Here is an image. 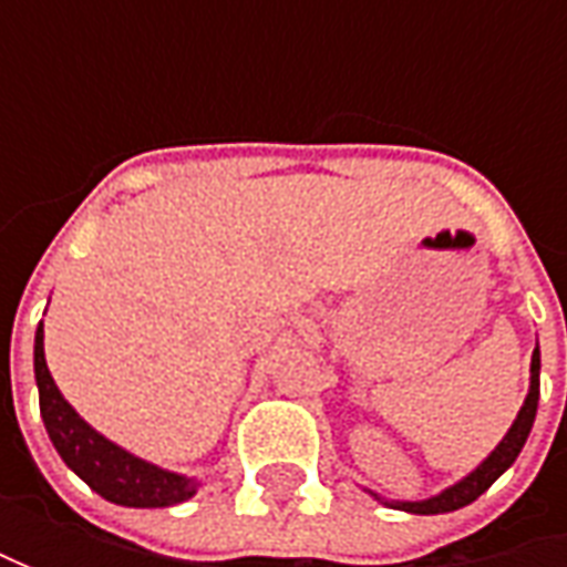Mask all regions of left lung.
<instances>
[{
    "label": "left lung",
    "mask_w": 567,
    "mask_h": 567,
    "mask_svg": "<svg viewBox=\"0 0 567 567\" xmlns=\"http://www.w3.org/2000/svg\"><path fill=\"white\" fill-rule=\"evenodd\" d=\"M536 403H539V340H536V350H534V357H530V388H527V398H524L520 410H517V416H514L512 429L505 432V439H502L498 445L492 447L489 457H483L476 467L470 470L467 476H461L457 483H451V486H445L442 492H435V495H429V498H420V502L381 498L379 492L365 489V486H362V489L369 492L375 502L388 505V508H398V512H410V514L457 512V508H464V505H470V502H476V498L489 489L492 483H495V480H498V476H502V473L517 461L520 447L527 445V435H530V429H534Z\"/></svg>",
    "instance_id": "left-lung-1"
}]
</instances>
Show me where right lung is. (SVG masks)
<instances>
[{"mask_svg":"<svg viewBox=\"0 0 567 567\" xmlns=\"http://www.w3.org/2000/svg\"><path fill=\"white\" fill-rule=\"evenodd\" d=\"M33 379L40 391V416L59 457L106 502L122 508H169L198 492L202 483L195 476L157 467L116 445L62 398L43 353V321L33 334Z\"/></svg>","mask_w":567,"mask_h":567,"instance_id":"add662e5","label":"right lung"}]
</instances>
